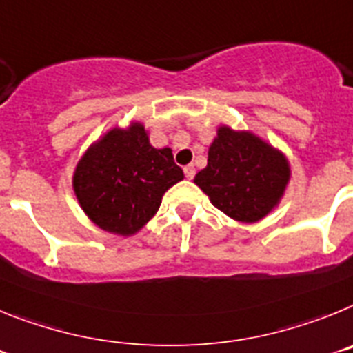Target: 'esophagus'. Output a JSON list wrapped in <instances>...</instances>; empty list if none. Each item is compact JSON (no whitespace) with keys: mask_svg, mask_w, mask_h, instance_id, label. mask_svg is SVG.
Instances as JSON below:
<instances>
[{"mask_svg":"<svg viewBox=\"0 0 353 353\" xmlns=\"http://www.w3.org/2000/svg\"><path fill=\"white\" fill-rule=\"evenodd\" d=\"M185 176H186V179H194V176H195V167H194V165H186V167H185Z\"/></svg>","mask_w":353,"mask_h":353,"instance_id":"34e87169","label":"esophagus"}]
</instances>
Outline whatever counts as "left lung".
Returning <instances> with one entry per match:
<instances>
[{
	"label": "left lung",
	"mask_w": 353,
	"mask_h": 353,
	"mask_svg": "<svg viewBox=\"0 0 353 353\" xmlns=\"http://www.w3.org/2000/svg\"><path fill=\"white\" fill-rule=\"evenodd\" d=\"M290 177L283 151L252 131L222 124L208 151V165L194 183L216 210L236 222L254 223L279 206Z\"/></svg>",
	"instance_id": "left-lung-1"
}]
</instances>
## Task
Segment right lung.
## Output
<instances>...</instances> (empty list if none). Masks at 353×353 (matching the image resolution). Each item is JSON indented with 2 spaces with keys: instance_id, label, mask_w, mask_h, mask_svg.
<instances>
[{
  "instance_id": "obj_1",
  "label": "right lung",
  "mask_w": 353,
  "mask_h": 353,
  "mask_svg": "<svg viewBox=\"0 0 353 353\" xmlns=\"http://www.w3.org/2000/svg\"><path fill=\"white\" fill-rule=\"evenodd\" d=\"M183 177L172 149L152 147L142 122H131L112 128L88 147L72 174V190L97 228L131 236L154 216L165 192Z\"/></svg>"
}]
</instances>
